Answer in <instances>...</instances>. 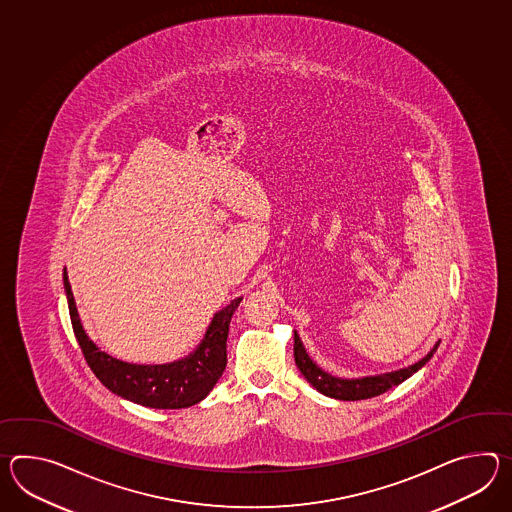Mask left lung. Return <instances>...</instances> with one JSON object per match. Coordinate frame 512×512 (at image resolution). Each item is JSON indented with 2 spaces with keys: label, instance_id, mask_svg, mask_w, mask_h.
Listing matches in <instances>:
<instances>
[{
  "label": "left lung",
  "instance_id": "1",
  "mask_svg": "<svg viewBox=\"0 0 512 512\" xmlns=\"http://www.w3.org/2000/svg\"><path fill=\"white\" fill-rule=\"evenodd\" d=\"M441 340L433 345L432 351L421 358L419 362L408 365L404 369L384 373V375L360 376V378H340L323 371L310 356L299 338L297 330H294V356H296L297 369L301 375L307 378L308 384L318 389L325 397L336 398V400H364V398L378 397L386 393L387 389L402 384L409 376L417 373L421 367L432 360L433 353L437 351Z\"/></svg>",
  "mask_w": 512,
  "mask_h": 512
}]
</instances>
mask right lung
Masks as SVG:
<instances>
[{
  "instance_id": "obj_1",
  "label": "right lung",
  "mask_w": 512,
  "mask_h": 512,
  "mask_svg": "<svg viewBox=\"0 0 512 512\" xmlns=\"http://www.w3.org/2000/svg\"><path fill=\"white\" fill-rule=\"evenodd\" d=\"M64 290L68 297L69 316L82 354L95 376L117 397L154 409L189 408L204 400L215 387L228 364L226 341L229 321L242 297L216 312L204 338L193 353L169 364H128L101 351L82 327L79 310L73 299L68 272L64 268Z\"/></svg>"
}]
</instances>
